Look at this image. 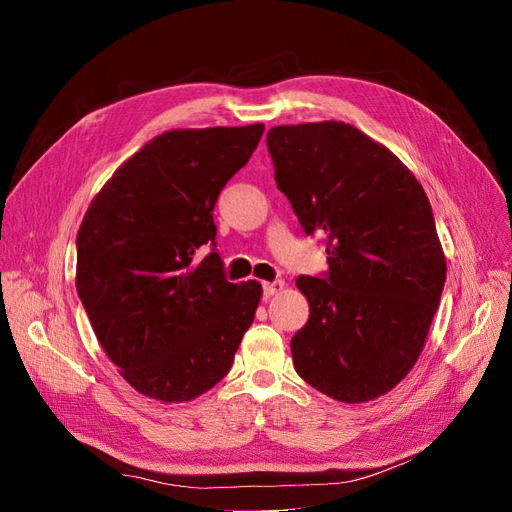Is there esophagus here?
Segmentation results:
<instances>
[{
  "label": "esophagus",
  "instance_id": "obj_1",
  "mask_svg": "<svg viewBox=\"0 0 512 512\" xmlns=\"http://www.w3.org/2000/svg\"><path fill=\"white\" fill-rule=\"evenodd\" d=\"M286 288V284L282 280H276V282H263V294L265 297H274V294L282 292Z\"/></svg>",
  "mask_w": 512,
  "mask_h": 512
}]
</instances>
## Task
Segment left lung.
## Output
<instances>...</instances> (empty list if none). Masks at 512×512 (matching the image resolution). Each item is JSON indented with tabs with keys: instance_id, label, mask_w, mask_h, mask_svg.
<instances>
[{
	"instance_id": "8db88e82",
	"label": "left lung",
	"mask_w": 512,
	"mask_h": 512,
	"mask_svg": "<svg viewBox=\"0 0 512 512\" xmlns=\"http://www.w3.org/2000/svg\"><path fill=\"white\" fill-rule=\"evenodd\" d=\"M267 151L330 265L297 278L309 319L290 342L294 369L334 400L380 398L417 363L440 305L446 257L432 205L413 172L351 124L274 126Z\"/></svg>"
}]
</instances>
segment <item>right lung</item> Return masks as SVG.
Here are the masks:
<instances>
[{"mask_svg":"<svg viewBox=\"0 0 512 512\" xmlns=\"http://www.w3.org/2000/svg\"><path fill=\"white\" fill-rule=\"evenodd\" d=\"M263 124L168 130L114 172L76 234V290L122 378L143 396L186 402L230 371L261 299L232 284L213 207L247 164Z\"/></svg>","mask_w":512,"mask_h":512,"instance_id":"obj_1","label":"right lung"}]
</instances>
